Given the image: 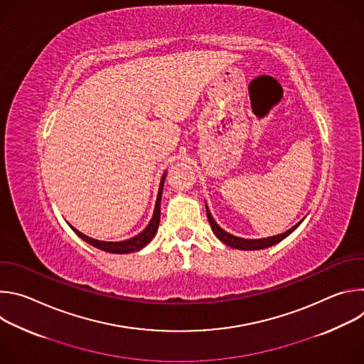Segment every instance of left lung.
Masks as SVG:
<instances>
[{
  "label": "left lung",
  "mask_w": 364,
  "mask_h": 364,
  "mask_svg": "<svg viewBox=\"0 0 364 364\" xmlns=\"http://www.w3.org/2000/svg\"><path fill=\"white\" fill-rule=\"evenodd\" d=\"M205 213H207V219H209V223H210V226H212V230H213V233L218 236V239L222 240L226 246H230V247H233V249H240V250H259V249H267V247H269V246H274V245L279 243L281 240H284L287 236H289V235L302 223V220L305 219V218H304L301 222H298V223H296L295 226H292L289 230H287V232H284V233H281V235H277V236L262 237V239H243V237L233 236V235L228 233L226 230H223V229L216 223V220L213 219V216H212V213H210V210H209V207H207V204H205Z\"/></svg>",
  "instance_id": "left-lung-1"
}]
</instances>
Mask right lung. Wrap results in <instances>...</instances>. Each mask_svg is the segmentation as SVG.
<instances>
[{
  "label": "right lung",
  "mask_w": 364,
  "mask_h": 364,
  "mask_svg": "<svg viewBox=\"0 0 364 364\" xmlns=\"http://www.w3.org/2000/svg\"><path fill=\"white\" fill-rule=\"evenodd\" d=\"M166 176L167 173L163 174L161 181H160V188H159V194H157V201H155V207H154V215L149 220V223L146 225V228L138 233L136 236L127 239V240H121V242H105V240H97L93 237H89L86 235H83L82 232H79L77 229H75L72 225H69L72 228V230L80 237L83 239L86 243L100 249L105 250L109 253H132V252H138L142 247H145L155 236L159 230V225H160V212H161V196H163V187H164V181H166Z\"/></svg>",
  "instance_id": "obj_1"
}]
</instances>
